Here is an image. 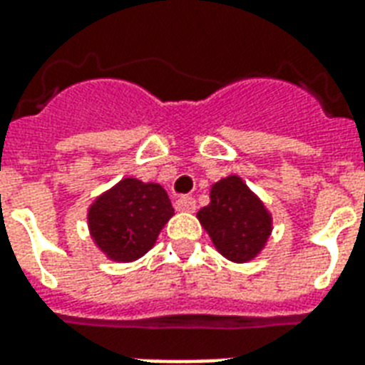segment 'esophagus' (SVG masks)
<instances>
[{"mask_svg":"<svg viewBox=\"0 0 365 365\" xmlns=\"http://www.w3.org/2000/svg\"><path fill=\"white\" fill-rule=\"evenodd\" d=\"M178 212H195L197 208V202H195L193 197H180L176 200V205H174Z\"/></svg>","mask_w":365,"mask_h":365,"instance_id":"1","label":"esophagus"}]
</instances>
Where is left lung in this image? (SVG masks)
I'll list each match as a JSON object with an SVG mask.
<instances>
[{
  "label": "left lung",
  "instance_id": "left-lung-1",
  "mask_svg": "<svg viewBox=\"0 0 365 365\" xmlns=\"http://www.w3.org/2000/svg\"><path fill=\"white\" fill-rule=\"evenodd\" d=\"M197 217L217 252L233 263L257 257L272 233L271 212L235 174L212 185L210 205Z\"/></svg>",
  "mask_w": 365,
  "mask_h": 365
}]
</instances>
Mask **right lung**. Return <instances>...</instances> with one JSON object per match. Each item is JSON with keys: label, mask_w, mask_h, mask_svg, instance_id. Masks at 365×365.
Here are the masks:
<instances>
[{"label": "right lung", "mask_w": 365, "mask_h": 365, "mask_svg": "<svg viewBox=\"0 0 365 365\" xmlns=\"http://www.w3.org/2000/svg\"><path fill=\"white\" fill-rule=\"evenodd\" d=\"M172 216L163 185L123 178L88 206V233L108 259L130 263L153 248Z\"/></svg>", "instance_id": "add662e5"}]
</instances>
